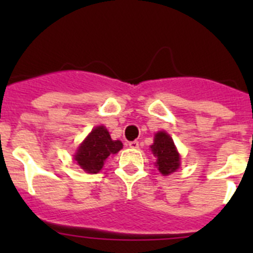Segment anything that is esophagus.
<instances>
[{
  "mask_svg": "<svg viewBox=\"0 0 253 253\" xmlns=\"http://www.w3.org/2000/svg\"><path fill=\"white\" fill-rule=\"evenodd\" d=\"M128 147L132 148V149H138V148H139V143L137 142V141L129 142V143H128Z\"/></svg>",
  "mask_w": 253,
  "mask_h": 253,
  "instance_id": "1",
  "label": "esophagus"
}]
</instances>
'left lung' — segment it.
Masks as SVG:
<instances>
[{"instance_id":"left-lung-1","label":"left lung","mask_w":253,"mask_h":253,"mask_svg":"<svg viewBox=\"0 0 253 253\" xmlns=\"http://www.w3.org/2000/svg\"><path fill=\"white\" fill-rule=\"evenodd\" d=\"M150 148L153 154L158 158L157 167L163 175H169L177 169L180 165V155L167 132H158Z\"/></svg>"}]
</instances>
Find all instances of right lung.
Wrapping results in <instances>:
<instances>
[{
	"label": "right lung",
	"mask_w": 253,
	"mask_h": 253,
	"mask_svg": "<svg viewBox=\"0 0 253 253\" xmlns=\"http://www.w3.org/2000/svg\"><path fill=\"white\" fill-rule=\"evenodd\" d=\"M121 148V142L112 141L108 129L104 126H99L94 128L85 141L82 143L75 159L84 171L96 174L104 167L108 157L116 154Z\"/></svg>",
	"instance_id": "obj_1"
}]
</instances>
